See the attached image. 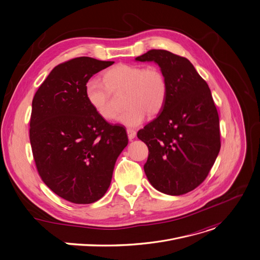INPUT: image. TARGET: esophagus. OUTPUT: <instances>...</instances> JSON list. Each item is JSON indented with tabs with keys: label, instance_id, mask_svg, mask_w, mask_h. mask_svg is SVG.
Instances as JSON below:
<instances>
[{
	"label": "esophagus",
	"instance_id": "1",
	"mask_svg": "<svg viewBox=\"0 0 260 260\" xmlns=\"http://www.w3.org/2000/svg\"><path fill=\"white\" fill-rule=\"evenodd\" d=\"M126 133H127V137H128L129 140L135 139V137H136V135H137L136 131H134L133 128H127V129H126Z\"/></svg>",
	"mask_w": 260,
	"mask_h": 260
}]
</instances>
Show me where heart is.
<instances>
[{"label":"heart","instance_id":"b5f03b06","mask_svg":"<svg viewBox=\"0 0 260 260\" xmlns=\"http://www.w3.org/2000/svg\"><path fill=\"white\" fill-rule=\"evenodd\" d=\"M122 91V106L125 109L116 120L133 127L144 121L146 113L153 116L161 110L167 98V83L156 67L118 64L107 70L104 82L91 79L85 87L88 103L106 120L115 115L111 93Z\"/></svg>","mask_w":260,"mask_h":260}]
</instances>
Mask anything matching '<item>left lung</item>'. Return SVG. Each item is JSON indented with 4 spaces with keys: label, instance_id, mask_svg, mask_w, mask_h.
<instances>
[{
    "label": "left lung",
    "instance_id": "left-lung-1",
    "mask_svg": "<svg viewBox=\"0 0 260 260\" xmlns=\"http://www.w3.org/2000/svg\"><path fill=\"white\" fill-rule=\"evenodd\" d=\"M135 60L156 63L167 83L160 113L138 132L149 150L145 174L164 194H186L203 182L221 148L210 90L190 61L171 52L151 50Z\"/></svg>",
    "mask_w": 260,
    "mask_h": 260
}]
</instances>
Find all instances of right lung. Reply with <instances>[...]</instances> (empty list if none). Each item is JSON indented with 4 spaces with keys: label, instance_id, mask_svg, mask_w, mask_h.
<instances>
[{
    "label": "right lung",
    "instance_id": "1",
    "mask_svg": "<svg viewBox=\"0 0 260 260\" xmlns=\"http://www.w3.org/2000/svg\"><path fill=\"white\" fill-rule=\"evenodd\" d=\"M113 61L79 57L57 65L32 102L30 142L38 173L51 190L77 204L100 200L128 139L87 101L89 79Z\"/></svg>",
    "mask_w": 260,
    "mask_h": 260
}]
</instances>
